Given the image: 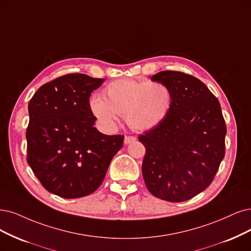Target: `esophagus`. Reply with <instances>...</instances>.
<instances>
[{
    "instance_id": "obj_1",
    "label": "esophagus",
    "mask_w": 251,
    "mask_h": 251,
    "mask_svg": "<svg viewBox=\"0 0 251 251\" xmlns=\"http://www.w3.org/2000/svg\"><path fill=\"white\" fill-rule=\"evenodd\" d=\"M136 141V137L135 136H131V135H126L125 138H124V144L125 145H128L130 143H133Z\"/></svg>"
}]
</instances>
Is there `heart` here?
<instances>
[{
	"mask_svg": "<svg viewBox=\"0 0 251 251\" xmlns=\"http://www.w3.org/2000/svg\"><path fill=\"white\" fill-rule=\"evenodd\" d=\"M173 102V92L164 82L121 78L105 87L102 98L93 97L90 106L106 128H115L124 116L133 130L147 131L168 118Z\"/></svg>",
	"mask_w": 251,
	"mask_h": 251,
	"instance_id": "obj_1",
	"label": "heart"
}]
</instances>
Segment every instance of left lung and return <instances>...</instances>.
I'll return each instance as SVG.
<instances>
[{
  "instance_id": "1",
  "label": "left lung",
  "mask_w": 251,
  "mask_h": 251,
  "mask_svg": "<svg viewBox=\"0 0 251 251\" xmlns=\"http://www.w3.org/2000/svg\"><path fill=\"white\" fill-rule=\"evenodd\" d=\"M151 79L166 83L174 102L160 125L138 136L146 148L143 177L154 197L184 201L214 179L226 154V122L218 99L199 78L168 70Z\"/></svg>"
}]
</instances>
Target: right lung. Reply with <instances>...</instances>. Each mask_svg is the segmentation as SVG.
I'll return each mask as SVG.
<instances>
[{"label": "right lung", "mask_w": 251, "mask_h": 251, "mask_svg": "<svg viewBox=\"0 0 251 251\" xmlns=\"http://www.w3.org/2000/svg\"><path fill=\"white\" fill-rule=\"evenodd\" d=\"M104 80L66 74L44 83L29 102L26 161L42 186L63 199L94 192L123 146L124 135L94 127L89 98Z\"/></svg>", "instance_id": "obj_1"}]
</instances>
